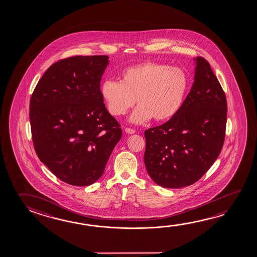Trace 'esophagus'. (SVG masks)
I'll use <instances>...</instances> for the list:
<instances>
[{"label": "esophagus", "instance_id": "1", "mask_svg": "<svg viewBox=\"0 0 257 257\" xmlns=\"http://www.w3.org/2000/svg\"><path fill=\"white\" fill-rule=\"evenodd\" d=\"M125 133L128 134V135H134L136 133V131L134 130V129H132V128H125Z\"/></svg>", "mask_w": 257, "mask_h": 257}]
</instances>
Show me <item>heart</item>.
<instances>
[{"instance_id":"heart-1","label":"heart","mask_w":257,"mask_h":257,"mask_svg":"<svg viewBox=\"0 0 257 257\" xmlns=\"http://www.w3.org/2000/svg\"><path fill=\"white\" fill-rule=\"evenodd\" d=\"M189 87L188 76L180 68L164 63H140L126 68L120 82L105 81L101 95L107 109L115 116L125 114L136 103L130 121L143 123L150 119L166 122L180 111Z\"/></svg>"}]
</instances>
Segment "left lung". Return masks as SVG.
I'll use <instances>...</instances> for the list:
<instances>
[{"label": "left lung", "instance_id": "obj_1", "mask_svg": "<svg viewBox=\"0 0 257 257\" xmlns=\"http://www.w3.org/2000/svg\"><path fill=\"white\" fill-rule=\"evenodd\" d=\"M194 61V83L180 111L144 133L148 174L165 188H181L198 181L219 157L225 139V93L206 60Z\"/></svg>", "mask_w": 257, "mask_h": 257}]
</instances>
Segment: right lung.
Returning a JSON list of instances; mask_svg holds the SVG:
<instances>
[{
  "mask_svg": "<svg viewBox=\"0 0 257 257\" xmlns=\"http://www.w3.org/2000/svg\"><path fill=\"white\" fill-rule=\"evenodd\" d=\"M108 58L61 60L47 69L31 96L35 151L51 172L69 185L86 186L97 181L122 137L100 90Z\"/></svg>",
  "mask_w": 257,
  "mask_h": 257,
  "instance_id": "add662e5",
  "label": "right lung"
}]
</instances>
